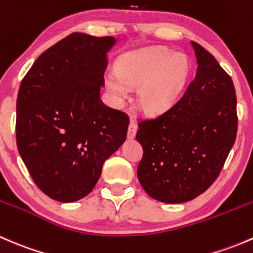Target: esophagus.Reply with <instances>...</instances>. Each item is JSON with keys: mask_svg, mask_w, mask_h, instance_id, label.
Returning <instances> with one entry per match:
<instances>
[{"mask_svg": "<svg viewBox=\"0 0 253 253\" xmlns=\"http://www.w3.org/2000/svg\"><path fill=\"white\" fill-rule=\"evenodd\" d=\"M137 128H138V127H137L136 121H134V120H131L128 126V132H127V133H128V138H133V137L136 136Z\"/></svg>", "mask_w": 253, "mask_h": 253, "instance_id": "34e87169", "label": "esophagus"}]
</instances>
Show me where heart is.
I'll return each instance as SVG.
<instances>
[{
	"mask_svg": "<svg viewBox=\"0 0 253 253\" xmlns=\"http://www.w3.org/2000/svg\"><path fill=\"white\" fill-rule=\"evenodd\" d=\"M190 75L185 53L165 47L128 52L117 62V72L106 76L114 93L127 95L129 86H139V103L145 110L160 111L178 98Z\"/></svg>",
	"mask_w": 253,
	"mask_h": 253,
	"instance_id": "1",
	"label": "heart"
}]
</instances>
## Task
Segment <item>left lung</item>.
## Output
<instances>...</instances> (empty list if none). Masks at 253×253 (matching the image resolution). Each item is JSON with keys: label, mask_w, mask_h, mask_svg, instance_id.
I'll return each instance as SVG.
<instances>
[{"label": "left lung", "mask_w": 253, "mask_h": 253, "mask_svg": "<svg viewBox=\"0 0 253 253\" xmlns=\"http://www.w3.org/2000/svg\"><path fill=\"white\" fill-rule=\"evenodd\" d=\"M197 73L183 95L152 119L141 120L143 148L137 175L145 192L164 203H183L208 190L237 132L233 79L209 51L192 42Z\"/></svg>", "instance_id": "left-lung-1"}]
</instances>
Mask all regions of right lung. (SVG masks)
Instances as JSON below:
<instances>
[{
	"label": "right lung",
	"instance_id": "1",
	"mask_svg": "<svg viewBox=\"0 0 253 253\" xmlns=\"http://www.w3.org/2000/svg\"><path fill=\"white\" fill-rule=\"evenodd\" d=\"M112 37L72 33L33 63L17 98L18 152L52 200L91 192L103 164L125 142L129 117L100 100Z\"/></svg>",
	"mask_w": 253,
	"mask_h": 253
}]
</instances>
